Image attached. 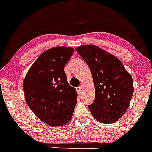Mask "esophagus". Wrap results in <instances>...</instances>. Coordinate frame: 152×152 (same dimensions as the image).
Returning a JSON list of instances; mask_svg holds the SVG:
<instances>
[{
  "label": "esophagus",
  "instance_id": "obj_1",
  "mask_svg": "<svg viewBox=\"0 0 152 152\" xmlns=\"http://www.w3.org/2000/svg\"><path fill=\"white\" fill-rule=\"evenodd\" d=\"M82 86H78V87L77 88V91L78 94H82Z\"/></svg>",
  "mask_w": 152,
  "mask_h": 152
}]
</instances>
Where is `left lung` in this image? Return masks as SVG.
Instances as JSON below:
<instances>
[{
  "mask_svg": "<svg viewBox=\"0 0 152 152\" xmlns=\"http://www.w3.org/2000/svg\"><path fill=\"white\" fill-rule=\"evenodd\" d=\"M76 50L93 77L95 100L88 106L92 115L103 124L117 121L126 112L133 96L131 75L117 57L95 45H82Z\"/></svg>",
  "mask_w": 152,
  "mask_h": 152,
  "instance_id": "1",
  "label": "left lung"
}]
</instances>
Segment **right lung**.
Instances as JSON below:
<instances>
[{
	"label": "right lung",
	"mask_w": 152,
	"mask_h": 152,
	"mask_svg": "<svg viewBox=\"0 0 152 152\" xmlns=\"http://www.w3.org/2000/svg\"><path fill=\"white\" fill-rule=\"evenodd\" d=\"M74 49L56 47L42 53L23 82L26 101L33 113L50 126H61L72 118L77 93L67 82L64 67Z\"/></svg>",
	"instance_id": "1"
}]
</instances>
